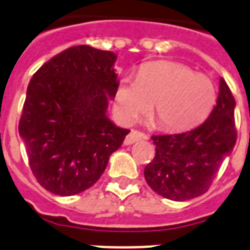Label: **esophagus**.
I'll return each instance as SVG.
<instances>
[{"label": "esophagus", "instance_id": "esophagus-1", "mask_svg": "<svg viewBox=\"0 0 250 250\" xmlns=\"http://www.w3.org/2000/svg\"><path fill=\"white\" fill-rule=\"evenodd\" d=\"M145 139H147V136H146L144 132L132 129L128 135H127V137L125 139V145H132V144L137 143V141H140V140H145Z\"/></svg>", "mask_w": 250, "mask_h": 250}]
</instances>
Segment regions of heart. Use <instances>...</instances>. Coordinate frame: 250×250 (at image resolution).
Listing matches in <instances>:
<instances>
[{"label": "heart", "instance_id": "heart-1", "mask_svg": "<svg viewBox=\"0 0 250 250\" xmlns=\"http://www.w3.org/2000/svg\"><path fill=\"white\" fill-rule=\"evenodd\" d=\"M153 104L158 125L184 131L202 123L217 103L216 84L191 68L173 62H149L139 76L119 81L114 99L117 118L131 125Z\"/></svg>", "mask_w": 250, "mask_h": 250}]
</instances>
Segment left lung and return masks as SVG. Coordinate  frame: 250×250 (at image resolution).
<instances>
[{
	"label": "left lung",
	"instance_id": "left-lung-1",
	"mask_svg": "<svg viewBox=\"0 0 250 250\" xmlns=\"http://www.w3.org/2000/svg\"><path fill=\"white\" fill-rule=\"evenodd\" d=\"M235 105L230 88L221 78L217 104L204 123L184 133L151 137L155 157L145 167L144 176L154 191L176 202L208 191L236 143Z\"/></svg>",
	"mask_w": 250,
	"mask_h": 250
}]
</instances>
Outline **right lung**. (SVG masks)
Returning a JSON list of instances; mask_svg holds the SVG:
<instances>
[{
	"label": "right lung",
	"instance_id": "obj_1",
	"mask_svg": "<svg viewBox=\"0 0 250 250\" xmlns=\"http://www.w3.org/2000/svg\"><path fill=\"white\" fill-rule=\"evenodd\" d=\"M117 55L81 44L34 73L19 122L30 169L42 188L62 196L90 188L129 129L107 118L118 76Z\"/></svg>",
	"mask_w": 250,
	"mask_h": 250
}]
</instances>
